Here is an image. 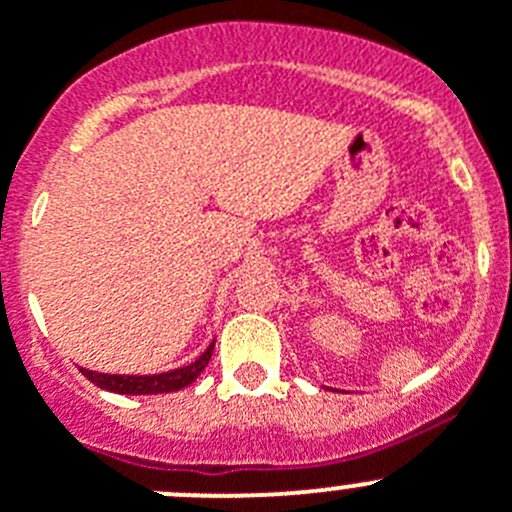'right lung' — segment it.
I'll list each match as a JSON object with an SVG mask.
<instances>
[{
    "mask_svg": "<svg viewBox=\"0 0 512 512\" xmlns=\"http://www.w3.org/2000/svg\"><path fill=\"white\" fill-rule=\"evenodd\" d=\"M214 343H209L207 351L191 361V364L181 366V369L164 371V374H148V376H128V374H100V371L80 369L88 381H93L95 386L105 391H113V394H169V391H179L184 386H189L191 381L197 379L204 369H207L209 358H212Z\"/></svg>",
    "mask_w": 512,
    "mask_h": 512,
    "instance_id": "obj_1",
    "label": "right lung"
}]
</instances>
